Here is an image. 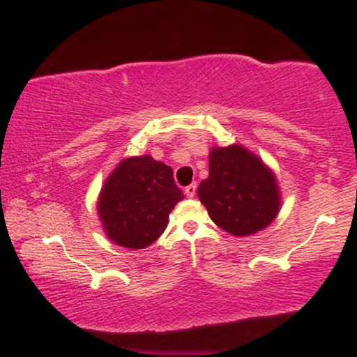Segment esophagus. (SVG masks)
I'll use <instances>...</instances> for the list:
<instances>
[{"label": "esophagus", "mask_w": 357, "mask_h": 357, "mask_svg": "<svg viewBox=\"0 0 357 357\" xmlns=\"http://www.w3.org/2000/svg\"><path fill=\"white\" fill-rule=\"evenodd\" d=\"M184 192H186L188 198H195V195H196V184H190V186H186V190H184Z\"/></svg>", "instance_id": "esophagus-1"}]
</instances>
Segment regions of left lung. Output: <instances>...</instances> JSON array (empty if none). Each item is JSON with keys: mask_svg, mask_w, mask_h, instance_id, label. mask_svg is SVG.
<instances>
[{"mask_svg": "<svg viewBox=\"0 0 357 357\" xmlns=\"http://www.w3.org/2000/svg\"><path fill=\"white\" fill-rule=\"evenodd\" d=\"M210 174L198 198L210 218L233 236L255 235L280 211L282 196L275 173L240 144L211 147Z\"/></svg>", "mask_w": 357, "mask_h": 357, "instance_id": "1", "label": "left lung"}]
</instances>
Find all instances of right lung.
Listing matches in <instances>:
<instances>
[{
  "instance_id": "1",
  "label": "right lung",
  "mask_w": 357,
  "mask_h": 357,
  "mask_svg": "<svg viewBox=\"0 0 357 357\" xmlns=\"http://www.w3.org/2000/svg\"><path fill=\"white\" fill-rule=\"evenodd\" d=\"M183 198L169 166L149 154L132 155L107 176L97 199V215L110 241L139 250L162 235L169 213Z\"/></svg>"
}]
</instances>
